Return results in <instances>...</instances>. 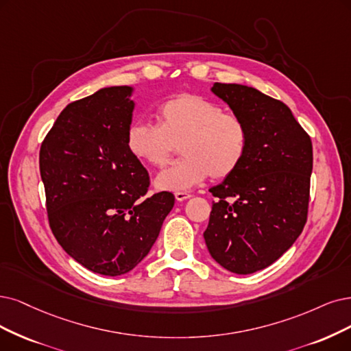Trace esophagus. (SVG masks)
Segmentation results:
<instances>
[{
    "label": "esophagus",
    "mask_w": 351,
    "mask_h": 351,
    "mask_svg": "<svg viewBox=\"0 0 351 351\" xmlns=\"http://www.w3.org/2000/svg\"><path fill=\"white\" fill-rule=\"evenodd\" d=\"M191 197H192V193H191V192H186V191H179V192L175 193L176 201H185V199H188V198H191Z\"/></svg>",
    "instance_id": "34e87169"
}]
</instances>
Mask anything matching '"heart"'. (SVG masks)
<instances>
[{"label":"heart","instance_id":"heart-1","mask_svg":"<svg viewBox=\"0 0 351 351\" xmlns=\"http://www.w3.org/2000/svg\"><path fill=\"white\" fill-rule=\"evenodd\" d=\"M158 125L134 123L127 132V147L136 159L165 167L176 147L184 156L156 178L162 191H185L211 175L234 173L249 150L250 133L241 117L224 112L219 104L197 94L166 99L156 112Z\"/></svg>","mask_w":351,"mask_h":351}]
</instances>
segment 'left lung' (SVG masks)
I'll return each mask as SVG.
<instances>
[{
	"label": "left lung",
	"mask_w": 351,
	"mask_h": 351,
	"mask_svg": "<svg viewBox=\"0 0 351 351\" xmlns=\"http://www.w3.org/2000/svg\"><path fill=\"white\" fill-rule=\"evenodd\" d=\"M213 93L247 124L250 141L237 171L210 192L205 244L237 275L270 266L306 223L313 143L288 106L256 88L215 82Z\"/></svg>",
	"instance_id": "obj_1"
}]
</instances>
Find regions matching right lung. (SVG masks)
Segmentation results:
<instances>
[{
    "label": "right lung",
    "instance_id": "right-lung-1",
    "mask_svg": "<svg viewBox=\"0 0 351 351\" xmlns=\"http://www.w3.org/2000/svg\"><path fill=\"white\" fill-rule=\"evenodd\" d=\"M132 86H108L66 106L45 137L38 163L51 232L94 274L120 276L147 256L172 192L146 197L150 178L127 147Z\"/></svg>",
    "mask_w": 351,
    "mask_h": 351
}]
</instances>
